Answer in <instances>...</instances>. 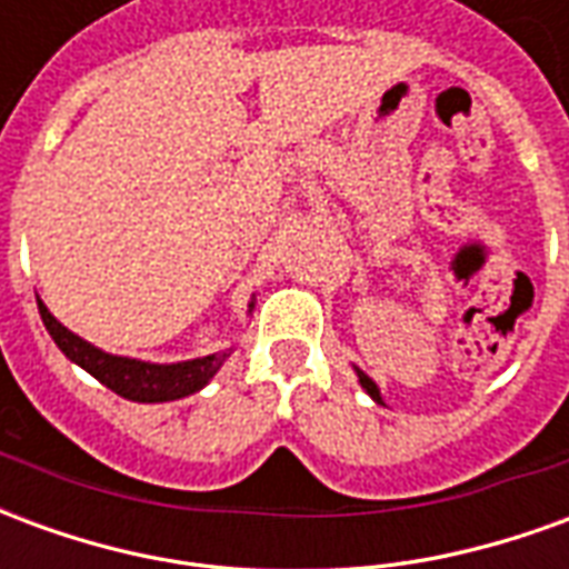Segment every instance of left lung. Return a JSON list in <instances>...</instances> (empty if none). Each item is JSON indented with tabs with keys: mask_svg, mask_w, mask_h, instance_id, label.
I'll return each mask as SVG.
<instances>
[{
	"mask_svg": "<svg viewBox=\"0 0 569 569\" xmlns=\"http://www.w3.org/2000/svg\"><path fill=\"white\" fill-rule=\"evenodd\" d=\"M359 383L366 387V393H369L371 399H375V402H381V393H378V387H375V381H371V378H366L362 371H359Z\"/></svg>",
	"mask_w": 569,
	"mask_h": 569,
	"instance_id": "left-lung-1",
	"label": "left lung"
}]
</instances>
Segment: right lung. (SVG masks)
<instances>
[{"label":"right lung","mask_w":569,"mask_h":569,"mask_svg":"<svg viewBox=\"0 0 569 569\" xmlns=\"http://www.w3.org/2000/svg\"><path fill=\"white\" fill-rule=\"evenodd\" d=\"M39 313H42L44 329L54 338V345L76 366L91 371L97 381L106 383L112 393L124 396L130 402H170V399H182L188 393H198L200 387L219 371L224 357H228V353H212V357L176 362V366H151V362H140V359L109 357V353L97 350L88 341H81L79 335L69 332L67 326H60L48 313L42 301H39Z\"/></svg>","instance_id":"right-lung-1"}]
</instances>
